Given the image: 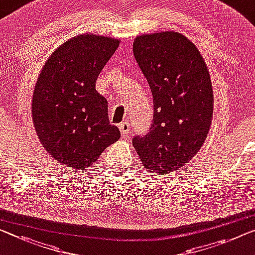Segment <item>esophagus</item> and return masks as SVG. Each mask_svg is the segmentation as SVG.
Here are the masks:
<instances>
[{"label": "esophagus", "instance_id": "obj_1", "mask_svg": "<svg viewBox=\"0 0 255 255\" xmlns=\"http://www.w3.org/2000/svg\"><path fill=\"white\" fill-rule=\"evenodd\" d=\"M129 128H130V127H129V123H126V121H125V123H121L119 125L120 134H121V136H123V137H126V136L128 135Z\"/></svg>", "mask_w": 255, "mask_h": 255}]
</instances>
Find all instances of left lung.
<instances>
[{"label":"left lung","mask_w":255,"mask_h":255,"mask_svg":"<svg viewBox=\"0 0 255 255\" xmlns=\"http://www.w3.org/2000/svg\"><path fill=\"white\" fill-rule=\"evenodd\" d=\"M132 51L154 108L150 131L132 145L144 168L165 175L191 160L207 138L214 104L210 71L196 45L173 30L138 35Z\"/></svg>","instance_id":"8db88e82"}]
</instances>
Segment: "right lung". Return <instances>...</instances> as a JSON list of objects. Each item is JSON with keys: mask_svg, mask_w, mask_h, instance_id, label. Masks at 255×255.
I'll return each instance as SVG.
<instances>
[{"mask_svg": "<svg viewBox=\"0 0 255 255\" xmlns=\"http://www.w3.org/2000/svg\"><path fill=\"white\" fill-rule=\"evenodd\" d=\"M115 37L80 34L60 44L34 87L32 118L40 143L56 161L83 169L120 138L96 80L119 47Z\"/></svg>", "mask_w": 255, "mask_h": 255, "instance_id": "add662e5", "label": "right lung"}]
</instances>
